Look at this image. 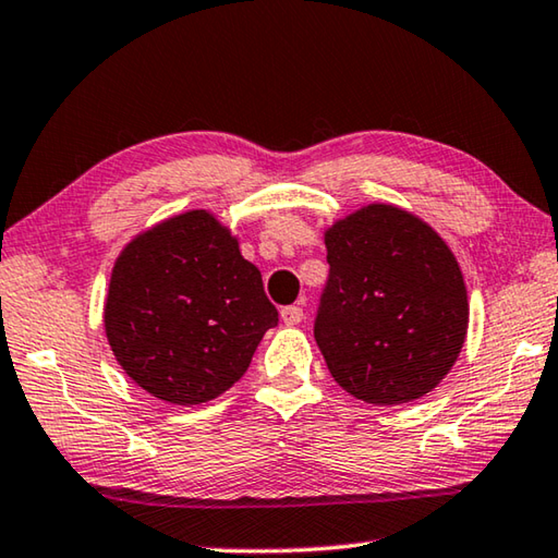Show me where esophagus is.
I'll return each mask as SVG.
<instances>
[{"mask_svg": "<svg viewBox=\"0 0 558 558\" xmlns=\"http://www.w3.org/2000/svg\"><path fill=\"white\" fill-rule=\"evenodd\" d=\"M280 319L286 325H300L302 323V307L300 305H288L280 310Z\"/></svg>", "mask_w": 558, "mask_h": 558, "instance_id": "1", "label": "esophagus"}]
</instances>
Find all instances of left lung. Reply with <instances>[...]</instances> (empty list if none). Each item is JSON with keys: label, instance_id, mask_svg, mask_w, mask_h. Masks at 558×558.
<instances>
[{"label": "left lung", "instance_id": "left-lung-1", "mask_svg": "<svg viewBox=\"0 0 558 558\" xmlns=\"http://www.w3.org/2000/svg\"><path fill=\"white\" fill-rule=\"evenodd\" d=\"M329 280L315 342L347 393L411 403L446 379L468 337V288L440 233L396 204L325 229Z\"/></svg>", "mask_w": 558, "mask_h": 558}]
</instances>
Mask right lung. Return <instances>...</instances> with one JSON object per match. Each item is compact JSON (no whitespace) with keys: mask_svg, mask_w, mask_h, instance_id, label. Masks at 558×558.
Wrapping results in <instances>:
<instances>
[{"mask_svg":"<svg viewBox=\"0 0 558 558\" xmlns=\"http://www.w3.org/2000/svg\"><path fill=\"white\" fill-rule=\"evenodd\" d=\"M108 344L149 396L196 405L229 391L278 325L260 270L211 211L140 231L116 258L102 307Z\"/></svg>","mask_w":558,"mask_h":558,"instance_id":"obj_1","label":"right lung"}]
</instances>
